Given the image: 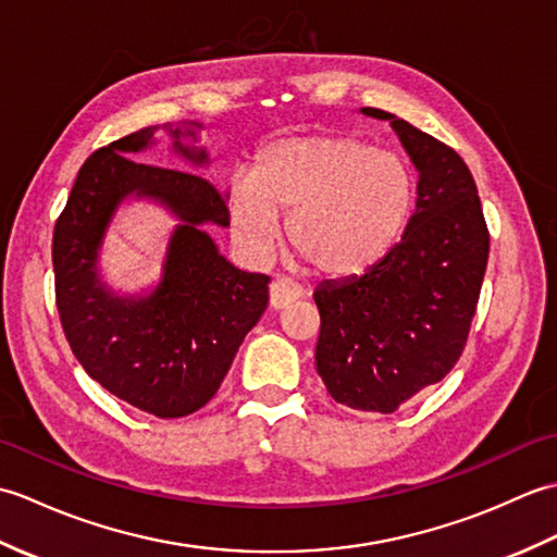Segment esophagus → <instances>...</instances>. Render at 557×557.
Instances as JSON below:
<instances>
[{"instance_id":"34e87169","label":"esophagus","mask_w":557,"mask_h":557,"mask_svg":"<svg viewBox=\"0 0 557 557\" xmlns=\"http://www.w3.org/2000/svg\"><path fill=\"white\" fill-rule=\"evenodd\" d=\"M304 297V289L297 285V282H292L287 277H275L270 285V306L275 311L280 309H287L292 301H297Z\"/></svg>"}]
</instances>
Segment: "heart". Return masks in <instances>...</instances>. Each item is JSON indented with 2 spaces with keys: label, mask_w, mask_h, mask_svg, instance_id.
<instances>
[{
  "label": "heart",
  "mask_w": 557,
  "mask_h": 557,
  "mask_svg": "<svg viewBox=\"0 0 557 557\" xmlns=\"http://www.w3.org/2000/svg\"><path fill=\"white\" fill-rule=\"evenodd\" d=\"M413 174L389 150L349 134L292 136L258 156L253 174L234 176L230 215L251 256H268L287 218L289 246L330 277L373 268L405 230Z\"/></svg>",
  "instance_id": "b5f03b06"
}]
</instances>
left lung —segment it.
Listing matches in <instances>:
<instances>
[{"label":"left lung","mask_w":557,"mask_h":557,"mask_svg":"<svg viewBox=\"0 0 557 557\" xmlns=\"http://www.w3.org/2000/svg\"><path fill=\"white\" fill-rule=\"evenodd\" d=\"M361 112L393 124L419 170V198L381 263L313 292L315 369L339 405L393 413L441 383L465 351L491 236L474 176L453 148L389 112Z\"/></svg>","instance_id":"8db88e82"}]
</instances>
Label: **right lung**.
<instances>
[{"instance_id":"1","label":"right lung","mask_w":557,"mask_h":557,"mask_svg":"<svg viewBox=\"0 0 557 557\" xmlns=\"http://www.w3.org/2000/svg\"><path fill=\"white\" fill-rule=\"evenodd\" d=\"M156 126L140 128L83 162L52 236L59 321L83 369L114 397L158 419L206 407L268 309V275L244 272L200 230L230 227L227 196L206 176L138 162ZM174 150L194 164L206 150ZM188 136H196L188 132ZM132 193L168 205L183 220L171 240L161 285L148 298H116L97 277V248L115 206Z\"/></svg>"}]
</instances>
